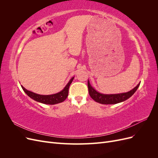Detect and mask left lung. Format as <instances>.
I'll use <instances>...</instances> for the list:
<instances>
[{
	"instance_id": "left-lung-1",
	"label": "left lung",
	"mask_w": 158,
	"mask_h": 158,
	"mask_svg": "<svg viewBox=\"0 0 158 158\" xmlns=\"http://www.w3.org/2000/svg\"><path fill=\"white\" fill-rule=\"evenodd\" d=\"M140 84H138L136 86L131 90L130 92L118 94H102L95 91L89 84V80L88 81V87L89 94L94 101L102 104H116L125 101L135 93L138 88L139 87Z\"/></svg>"
}]
</instances>
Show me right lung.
Segmentation results:
<instances>
[{"label":"right lung","instance_id":"1","mask_svg":"<svg viewBox=\"0 0 158 158\" xmlns=\"http://www.w3.org/2000/svg\"><path fill=\"white\" fill-rule=\"evenodd\" d=\"M74 79V77L72 78L69 82L66 85L64 88L61 91V92L52 95H40L37 94L33 92H30V91L27 90L26 88L22 86L23 90L24 91L25 93L30 97L31 99H34L35 101H37L38 102H40L44 104H49V105H54L56 103H59L64 102V100L67 98L69 95V89L70 87V85L73 82Z\"/></svg>","mask_w":158,"mask_h":158}]
</instances>
